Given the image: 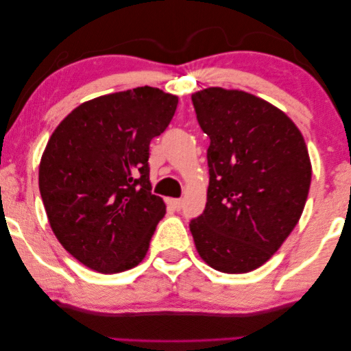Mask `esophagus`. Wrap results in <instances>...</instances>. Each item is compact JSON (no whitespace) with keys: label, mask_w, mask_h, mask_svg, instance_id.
Here are the masks:
<instances>
[{"label":"esophagus","mask_w":351,"mask_h":351,"mask_svg":"<svg viewBox=\"0 0 351 351\" xmlns=\"http://www.w3.org/2000/svg\"><path fill=\"white\" fill-rule=\"evenodd\" d=\"M168 204L172 206V208L179 211L182 208V205H183V200L182 199H169Z\"/></svg>","instance_id":"34e87169"}]
</instances>
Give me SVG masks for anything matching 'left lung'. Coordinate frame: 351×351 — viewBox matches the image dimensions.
Masks as SVG:
<instances>
[{
	"mask_svg": "<svg viewBox=\"0 0 351 351\" xmlns=\"http://www.w3.org/2000/svg\"><path fill=\"white\" fill-rule=\"evenodd\" d=\"M191 99L210 136L206 205L189 222L194 244L216 271L250 272L280 249L305 208V140L283 112L245 91L213 87Z\"/></svg>",
	"mask_w": 351,
	"mask_h": 351,
	"instance_id": "left-lung-1",
	"label": "left lung"
}]
</instances>
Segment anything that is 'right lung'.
Masks as SVG:
<instances>
[{
	"label": "right lung",
	"instance_id": "1",
	"mask_svg": "<svg viewBox=\"0 0 351 351\" xmlns=\"http://www.w3.org/2000/svg\"><path fill=\"white\" fill-rule=\"evenodd\" d=\"M179 97L138 87L84 102L57 125L38 186L59 243L84 266L118 274L146 256L166 205L152 194L149 145Z\"/></svg>",
	"mask_w": 351,
	"mask_h": 351
}]
</instances>
